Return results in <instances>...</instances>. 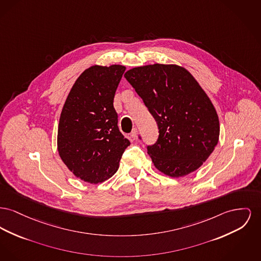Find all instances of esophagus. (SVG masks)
I'll return each instance as SVG.
<instances>
[{"mask_svg": "<svg viewBox=\"0 0 261 261\" xmlns=\"http://www.w3.org/2000/svg\"><path fill=\"white\" fill-rule=\"evenodd\" d=\"M131 137L135 139V140L138 138V130H137V128H134V129L132 130V132H131Z\"/></svg>", "mask_w": 261, "mask_h": 261, "instance_id": "esophagus-1", "label": "esophagus"}]
</instances>
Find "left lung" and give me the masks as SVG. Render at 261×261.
Segmentation results:
<instances>
[{
	"instance_id": "obj_1",
	"label": "left lung",
	"mask_w": 261,
	"mask_h": 261,
	"mask_svg": "<svg viewBox=\"0 0 261 261\" xmlns=\"http://www.w3.org/2000/svg\"><path fill=\"white\" fill-rule=\"evenodd\" d=\"M124 77L158 124V141L147 149L154 168L170 177L199 169L218 144L220 122L195 77L182 66L158 63L132 68Z\"/></svg>"
}]
</instances>
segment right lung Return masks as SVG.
I'll use <instances>...</instances> for the list:
<instances>
[{"label":"right lung","mask_w":261,"mask_h":261,"mask_svg":"<svg viewBox=\"0 0 261 261\" xmlns=\"http://www.w3.org/2000/svg\"><path fill=\"white\" fill-rule=\"evenodd\" d=\"M126 67L93 65L73 85L62 109L57 149L74 175L88 184L110 178L130 142L117 126L113 99Z\"/></svg>","instance_id":"1"}]
</instances>
